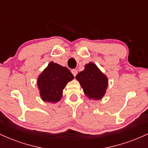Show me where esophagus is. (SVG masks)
<instances>
[{"instance_id":"esophagus-1","label":"esophagus","mask_w":148,"mask_h":148,"mask_svg":"<svg viewBox=\"0 0 148 148\" xmlns=\"http://www.w3.org/2000/svg\"><path fill=\"white\" fill-rule=\"evenodd\" d=\"M71 72H72V74H73V75H74V76H76V74H77V73H78L77 70H76V69H72V71H71Z\"/></svg>"}]
</instances>
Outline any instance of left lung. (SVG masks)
Returning a JSON list of instances; mask_svg holds the SVG:
<instances>
[{"mask_svg": "<svg viewBox=\"0 0 148 148\" xmlns=\"http://www.w3.org/2000/svg\"><path fill=\"white\" fill-rule=\"evenodd\" d=\"M76 79L89 99H100L104 95L108 86V79L93 62L86 64L84 70L78 73Z\"/></svg>", "mask_w": 148, "mask_h": 148, "instance_id": "left-lung-1", "label": "left lung"}]
</instances>
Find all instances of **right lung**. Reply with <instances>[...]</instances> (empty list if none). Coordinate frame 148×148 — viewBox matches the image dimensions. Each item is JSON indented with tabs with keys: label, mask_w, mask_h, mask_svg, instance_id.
Returning <instances> with one entry per match:
<instances>
[{
	"label": "right lung",
	"mask_w": 148,
	"mask_h": 148,
	"mask_svg": "<svg viewBox=\"0 0 148 148\" xmlns=\"http://www.w3.org/2000/svg\"><path fill=\"white\" fill-rule=\"evenodd\" d=\"M73 79L74 76L67 67L51 62L37 79L42 99L52 103L60 101L64 87Z\"/></svg>",
	"instance_id": "obj_1"
}]
</instances>
